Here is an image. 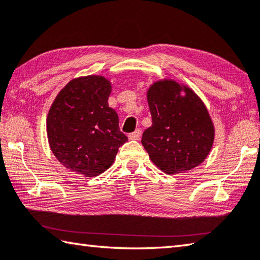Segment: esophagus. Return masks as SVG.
Masks as SVG:
<instances>
[{"instance_id": "obj_1", "label": "esophagus", "mask_w": 260, "mask_h": 260, "mask_svg": "<svg viewBox=\"0 0 260 260\" xmlns=\"http://www.w3.org/2000/svg\"><path fill=\"white\" fill-rule=\"evenodd\" d=\"M141 134H142V132H141V129H136V131L133 132V133H131L128 135V139L129 140H139L141 138Z\"/></svg>"}]
</instances>
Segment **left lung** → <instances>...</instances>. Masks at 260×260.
Returning a JSON list of instances; mask_svg holds the SVG:
<instances>
[{
    "label": "left lung",
    "instance_id": "8db88e82",
    "mask_svg": "<svg viewBox=\"0 0 260 260\" xmlns=\"http://www.w3.org/2000/svg\"><path fill=\"white\" fill-rule=\"evenodd\" d=\"M174 81L153 84L148 91L152 125L142 142L155 166L167 174L186 172L206 159L214 143L208 111L192 89Z\"/></svg>",
    "mask_w": 260,
    "mask_h": 260
}]
</instances>
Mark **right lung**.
I'll use <instances>...</instances> for the list:
<instances>
[{
    "instance_id": "right-lung-1",
    "label": "right lung",
    "mask_w": 260,
    "mask_h": 260,
    "mask_svg": "<svg viewBox=\"0 0 260 260\" xmlns=\"http://www.w3.org/2000/svg\"><path fill=\"white\" fill-rule=\"evenodd\" d=\"M111 85L101 76L73 79L61 89L48 115L52 152L66 168L98 176L109 168L127 136L108 105Z\"/></svg>"
}]
</instances>
